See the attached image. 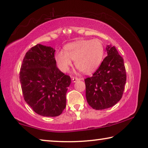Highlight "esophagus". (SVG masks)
<instances>
[{
    "instance_id": "esophagus-1",
    "label": "esophagus",
    "mask_w": 148,
    "mask_h": 148,
    "mask_svg": "<svg viewBox=\"0 0 148 148\" xmlns=\"http://www.w3.org/2000/svg\"><path fill=\"white\" fill-rule=\"evenodd\" d=\"M82 79V78H80V77H72V82H76L77 81H79V80Z\"/></svg>"
}]
</instances>
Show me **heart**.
I'll list each match as a JSON object with an SVG mask.
<instances>
[{
  "mask_svg": "<svg viewBox=\"0 0 148 148\" xmlns=\"http://www.w3.org/2000/svg\"><path fill=\"white\" fill-rule=\"evenodd\" d=\"M104 47L99 40H82L67 44L64 51L57 52L55 56L57 66L66 72L72 65V60L77 69L85 74L95 71L102 61Z\"/></svg>",
  "mask_w": 148,
  "mask_h": 148,
  "instance_id": "b5f03b06",
  "label": "heart"
}]
</instances>
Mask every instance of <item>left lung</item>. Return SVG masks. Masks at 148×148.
Returning a JSON list of instances; mask_svg holds the SVG:
<instances>
[{"mask_svg": "<svg viewBox=\"0 0 148 148\" xmlns=\"http://www.w3.org/2000/svg\"><path fill=\"white\" fill-rule=\"evenodd\" d=\"M108 56L92 77L85 79L86 99L95 110L112 107L121 99L127 76L123 59L115 46H106Z\"/></svg>", "mask_w": 148, "mask_h": 148, "instance_id": "1", "label": "left lung"}]
</instances>
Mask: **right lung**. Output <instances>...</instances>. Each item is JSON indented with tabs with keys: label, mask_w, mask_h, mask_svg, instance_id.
Instances as JSON below:
<instances>
[{
	"label": "right lung",
	"mask_w": 148,
	"mask_h": 148,
	"mask_svg": "<svg viewBox=\"0 0 148 148\" xmlns=\"http://www.w3.org/2000/svg\"><path fill=\"white\" fill-rule=\"evenodd\" d=\"M53 47L37 44L27 52L19 79L25 102L42 116L56 117L66 107L71 77L57 68Z\"/></svg>",
	"instance_id": "right-lung-1"
}]
</instances>
